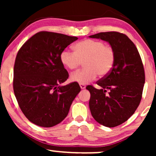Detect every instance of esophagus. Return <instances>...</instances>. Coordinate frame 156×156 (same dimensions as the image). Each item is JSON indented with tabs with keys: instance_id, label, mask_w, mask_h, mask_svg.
<instances>
[{
	"instance_id": "esophagus-1",
	"label": "esophagus",
	"mask_w": 156,
	"mask_h": 156,
	"mask_svg": "<svg viewBox=\"0 0 156 156\" xmlns=\"http://www.w3.org/2000/svg\"><path fill=\"white\" fill-rule=\"evenodd\" d=\"M80 88L82 89H84L86 88V85L85 84H80Z\"/></svg>"
}]
</instances>
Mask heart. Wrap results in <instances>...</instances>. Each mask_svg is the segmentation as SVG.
Masks as SVG:
<instances>
[{"label": "heart", "mask_w": 156, "mask_h": 156, "mask_svg": "<svg viewBox=\"0 0 156 156\" xmlns=\"http://www.w3.org/2000/svg\"><path fill=\"white\" fill-rule=\"evenodd\" d=\"M74 52L65 49L60 53V61L64 67L73 70L84 62V69L70 76L72 82L86 84L97 78L98 74L106 76L112 69L115 52L112 47L99 40L86 39L74 44Z\"/></svg>", "instance_id": "heart-1"}]
</instances>
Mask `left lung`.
<instances>
[{"label": "left lung", "instance_id": "8db88e82", "mask_svg": "<svg viewBox=\"0 0 156 156\" xmlns=\"http://www.w3.org/2000/svg\"><path fill=\"white\" fill-rule=\"evenodd\" d=\"M89 37L108 42L115 52L112 69L97 82L101 89L91 85L86 87L91 94V114L104 126H117L134 114L141 100L145 83L141 58L135 44L124 34L106 32Z\"/></svg>", "mask_w": 156, "mask_h": 156}]
</instances>
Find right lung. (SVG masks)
<instances>
[{
    "label": "right lung",
    "instance_id": "add662e5",
    "mask_svg": "<svg viewBox=\"0 0 156 156\" xmlns=\"http://www.w3.org/2000/svg\"><path fill=\"white\" fill-rule=\"evenodd\" d=\"M77 39L42 31L30 38L18 51L13 90L21 111L34 124L49 128L62 122L81 91L76 82L61 85L69 74L61 63L60 53Z\"/></svg>",
    "mask_w": 156,
    "mask_h": 156
}]
</instances>
